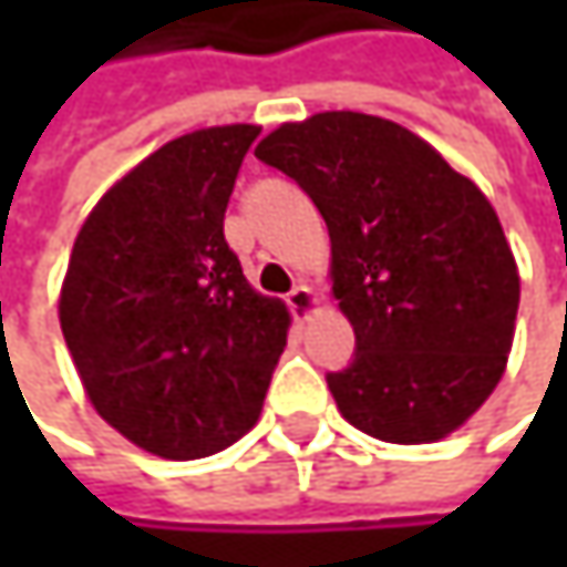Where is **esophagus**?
Segmentation results:
<instances>
[{
    "label": "esophagus",
    "instance_id": "esophagus-1",
    "mask_svg": "<svg viewBox=\"0 0 567 567\" xmlns=\"http://www.w3.org/2000/svg\"><path fill=\"white\" fill-rule=\"evenodd\" d=\"M288 308H291V315H295L298 321H308L311 315H318L321 301H318V295H315L311 285H295V288L288 291Z\"/></svg>",
    "mask_w": 567,
    "mask_h": 567
}]
</instances>
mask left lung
<instances>
[{
	"instance_id": "obj_1",
	"label": "left lung",
	"mask_w": 567,
	"mask_h": 567,
	"mask_svg": "<svg viewBox=\"0 0 567 567\" xmlns=\"http://www.w3.org/2000/svg\"><path fill=\"white\" fill-rule=\"evenodd\" d=\"M256 157L288 173L331 236V295L358 354L328 374L361 433L416 446L456 433L506 374L518 266L486 193L388 117L321 111Z\"/></svg>"
}]
</instances>
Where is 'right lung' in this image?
I'll return each mask as SVG.
<instances>
[{
  "mask_svg": "<svg viewBox=\"0 0 567 567\" xmlns=\"http://www.w3.org/2000/svg\"><path fill=\"white\" fill-rule=\"evenodd\" d=\"M256 124L183 134L124 173L78 229L58 321L84 394L134 446L199 460L246 436L288 338L223 216Z\"/></svg>",
  "mask_w": 567,
  "mask_h": 567,
  "instance_id": "1",
  "label": "right lung"
}]
</instances>
